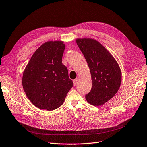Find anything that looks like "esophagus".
<instances>
[{"instance_id": "1", "label": "esophagus", "mask_w": 147, "mask_h": 147, "mask_svg": "<svg viewBox=\"0 0 147 147\" xmlns=\"http://www.w3.org/2000/svg\"><path fill=\"white\" fill-rule=\"evenodd\" d=\"M78 83V79H74V80H73L74 85H76Z\"/></svg>"}]
</instances>
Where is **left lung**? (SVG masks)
<instances>
[{"label": "left lung", "mask_w": 147, "mask_h": 147, "mask_svg": "<svg viewBox=\"0 0 147 147\" xmlns=\"http://www.w3.org/2000/svg\"><path fill=\"white\" fill-rule=\"evenodd\" d=\"M76 41L91 75L92 88L85 95L86 100L93 105H102L111 99L120 87L121 69L115 58L99 42L91 39H78Z\"/></svg>", "instance_id": "obj_1"}]
</instances>
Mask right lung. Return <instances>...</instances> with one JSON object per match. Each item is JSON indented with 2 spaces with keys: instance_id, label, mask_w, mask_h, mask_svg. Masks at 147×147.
I'll list each match as a JSON object with an SVG mask.
<instances>
[{
  "instance_id": "obj_1",
  "label": "right lung",
  "mask_w": 147,
  "mask_h": 147,
  "mask_svg": "<svg viewBox=\"0 0 147 147\" xmlns=\"http://www.w3.org/2000/svg\"><path fill=\"white\" fill-rule=\"evenodd\" d=\"M63 42H47L35 51L23 74L22 85L29 100L37 108L53 110L61 107L73 81L62 60Z\"/></svg>"
}]
</instances>
